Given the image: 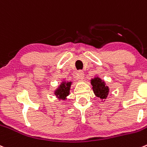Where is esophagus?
Returning a JSON list of instances; mask_svg holds the SVG:
<instances>
[{"label": "esophagus", "mask_w": 147, "mask_h": 147, "mask_svg": "<svg viewBox=\"0 0 147 147\" xmlns=\"http://www.w3.org/2000/svg\"><path fill=\"white\" fill-rule=\"evenodd\" d=\"M78 78H80L81 80H83L84 78H85V73H84L83 71L79 70L78 72Z\"/></svg>", "instance_id": "1"}]
</instances>
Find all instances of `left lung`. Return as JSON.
<instances>
[{
	"label": "left lung",
	"instance_id": "obj_1",
	"mask_svg": "<svg viewBox=\"0 0 147 147\" xmlns=\"http://www.w3.org/2000/svg\"><path fill=\"white\" fill-rule=\"evenodd\" d=\"M90 83L95 96L102 101H105L110 92L109 88L106 85L105 80L101 79L99 76H96L90 80Z\"/></svg>",
	"mask_w": 147,
	"mask_h": 147
}]
</instances>
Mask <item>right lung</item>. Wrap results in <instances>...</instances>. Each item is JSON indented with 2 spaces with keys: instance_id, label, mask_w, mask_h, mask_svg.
Masks as SVG:
<instances>
[{
  "instance_id": "add662e5",
  "label": "right lung",
  "mask_w": 147,
  "mask_h": 147,
  "mask_svg": "<svg viewBox=\"0 0 147 147\" xmlns=\"http://www.w3.org/2000/svg\"><path fill=\"white\" fill-rule=\"evenodd\" d=\"M72 82L70 80H62L60 85L58 86L55 90V94L56 95L57 98L60 100H66L67 97L69 95V91H70L71 85Z\"/></svg>"
}]
</instances>
